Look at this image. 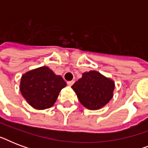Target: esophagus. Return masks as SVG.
I'll list each match as a JSON object with an SVG mask.
<instances>
[{
	"label": "esophagus",
	"mask_w": 148,
	"mask_h": 148,
	"mask_svg": "<svg viewBox=\"0 0 148 148\" xmlns=\"http://www.w3.org/2000/svg\"><path fill=\"white\" fill-rule=\"evenodd\" d=\"M74 81H67V85L69 86H72L74 84Z\"/></svg>",
	"instance_id": "obj_1"
}]
</instances>
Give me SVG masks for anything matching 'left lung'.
<instances>
[{"instance_id": "1", "label": "left lung", "mask_w": 148, "mask_h": 148, "mask_svg": "<svg viewBox=\"0 0 148 148\" xmlns=\"http://www.w3.org/2000/svg\"><path fill=\"white\" fill-rule=\"evenodd\" d=\"M79 101L89 110L103 108L113 97L115 84L113 80L95 71L84 72L71 86Z\"/></svg>"}]
</instances>
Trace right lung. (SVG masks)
<instances>
[{
  "label": "right lung",
  "instance_id": "obj_1",
  "mask_svg": "<svg viewBox=\"0 0 148 148\" xmlns=\"http://www.w3.org/2000/svg\"><path fill=\"white\" fill-rule=\"evenodd\" d=\"M66 85L62 77L44 66L22 75L20 90L32 108L45 110L54 104L60 91Z\"/></svg>",
  "mask_w": 148,
  "mask_h": 148
}]
</instances>
